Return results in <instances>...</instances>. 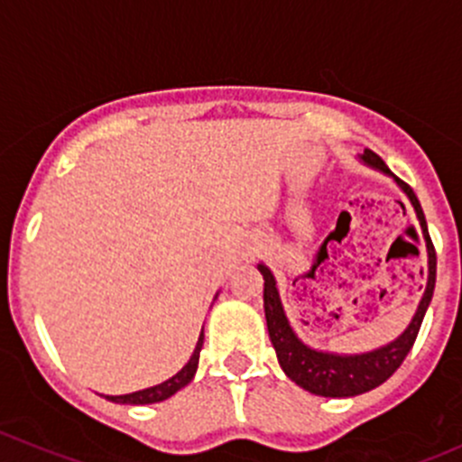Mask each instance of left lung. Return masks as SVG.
<instances>
[{
    "label": "left lung",
    "mask_w": 462,
    "mask_h": 462,
    "mask_svg": "<svg viewBox=\"0 0 462 462\" xmlns=\"http://www.w3.org/2000/svg\"><path fill=\"white\" fill-rule=\"evenodd\" d=\"M362 161L369 162L371 167H377L384 174L393 176V171L386 167V162L375 152H371V149H365ZM393 179L398 180V185L404 189L409 201H411L413 209L418 214V221L422 226V232H425L427 254H430V282H427V291L422 295L420 306H418L409 328L395 342H391L389 346H382L371 353H362V356H333V353L313 351L306 344H301L297 339V335L292 333L291 326H288L286 315H283L273 273L263 263H259V273L263 274L265 321H268V335L274 351H277L279 365H282L283 374L291 377L292 382H297L301 389L310 391L315 395H324V398H351V395H360L365 391L380 386L382 382L389 380L400 369V365H402L407 353L411 351L413 342H416L422 319H425L427 306H430L433 295V286H436V250H433L431 236L427 232L425 212H422L420 201H418L413 189L404 180H400L398 176H393Z\"/></svg>",
    "instance_id": "8db88e82"
}]
</instances>
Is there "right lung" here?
<instances>
[{
  "instance_id": "add662e5",
  "label": "right lung",
  "mask_w": 462,
  "mask_h": 462,
  "mask_svg": "<svg viewBox=\"0 0 462 462\" xmlns=\"http://www.w3.org/2000/svg\"><path fill=\"white\" fill-rule=\"evenodd\" d=\"M201 348H203V333H201V337H199L197 348H194V353H192V357H189V362L174 377H170V380L162 382V384L152 386V389L136 391V393L106 395V400H111V402H120V404H152V402H161V400H167V398H170V395H174L176 391L183 389V386L188 384L189 380H192L194 374H197L199 356H201Z\"/></svg>"
}]
</instances>
